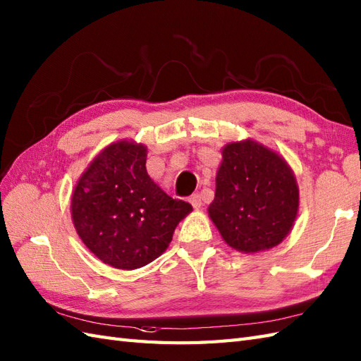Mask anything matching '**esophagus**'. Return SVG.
<instances>
[{
	"label": "esophagus",
	"instance_id": "34e87169",
	"mask_svg": "<svg viewBox=\"0 0 361 361\" xmlns=\"http://www.w3.org/2000/svg\"><path fill=\"white\" fill-rule=\"evenodd\" d=\"M189 203L194 206V209H200L201 206H203V201H201V195L200 194H194L189 197Z\"/></svg>",
	"mask_w": 361,
	"mask_h": 361
}]
</instances>
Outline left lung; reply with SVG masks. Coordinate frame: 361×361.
<instances>
[{"label": "left lung", "mask_w": 361, "mask_h": 361, "mask_svg": "<svg viewBox=\"0 0 361 361\" xmlns=\"http://www.w3.org/2000/svg\"><path fill=\"white\" fill-rule=\"evenodd\" d=\"M207 211L231 247L246 254L271 249L280 245L297 219L294 173L280 155L257 141L229 142Z\"/></svg>", "instance_id": "1"}]
</instances>
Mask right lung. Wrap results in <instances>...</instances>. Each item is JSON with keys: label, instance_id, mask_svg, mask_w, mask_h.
I'll return each instance as SVG.
<instances>
[{"label": "right lung", "instance_id": "add662e5", "mask_svg": "<svg viewBox=\"0 0 361 361\" xmlns=\"http://www.w3.org/2000/svg\"><path fill=\"white\" fill-rule=\"evenodd\" d=\"M147 150L118 141L107 146L72 195V220L80 238L103 263L138 269L169 246L177 224L192 206L172 198L150 180Z\"/></svg>", "mask_w": 361, "mask_h": 361}]
</instances>
